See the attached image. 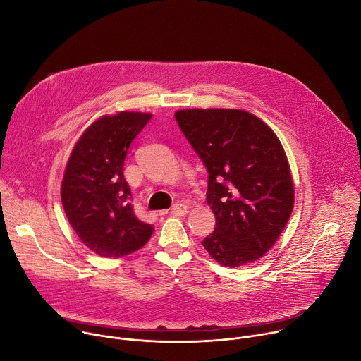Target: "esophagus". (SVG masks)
Returning a JSON list of instances; mask_svg holds the SVG:
<instances>
[{
  "mask_svg": "<svg viewBox=\"0 0 361 361\" xmlns=\"http://www.w3.org/2000/svg\"><path fill=\"white\" fill-rule=\"evenodd\" d=\"M188 213V206L183 203H175L171 207V214L173 216H185Z\"/></svg>",
  "mask_w": 361,
  "mask_h": 361,
  "instance_id": "1",
  "label": "esophagus"
}]
</instances>
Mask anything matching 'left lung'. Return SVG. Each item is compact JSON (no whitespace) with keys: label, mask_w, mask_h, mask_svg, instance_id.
<instances>
[{"label":"left lung","mask_w":361,"mask_h":361,"mask_svg":"<svg viewBox=\"0 0 361 361\" xmlns=\"http://www.w3.org/2000/svg\"><path fill=\"white\" fill-rule=\"evenodd\" d=\"M175 118L209 175L206 200L216 228L203 247L229 267L260 259L295 204L290 166L279 137L240 109H182Z\"/></svg>","instance_id":"8db88e82"}]
</instances>
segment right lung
Masks as SVG:
<instances>
[{
	"mask_svg": "<svg viewBox=\"0 0 361 361\" xmlns=\"http://www.w3.org/2000/svg\"><path fill=\"white\" fill-rule=\"evenodd\" d=\"M152 114L118 112L95 121L68 159L61 200L81 242L102 257H122L151 239L154 226L136 218L123 164L132 140Z\"/></svg>",
	"mask_w": 361,
	"mask_h": 361,
	"instance_id": "add662e5",
	"label": "right lung"
}]
</instances>
